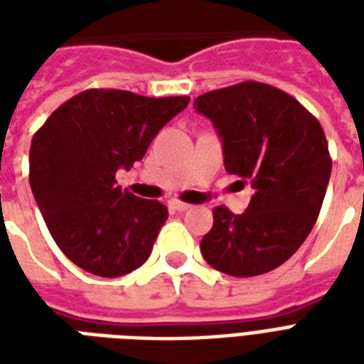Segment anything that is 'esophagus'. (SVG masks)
Listing matches in <instances>:
<instances>
[{
	"label": "esophagus",
	"instance_id": "34e87169",
	"mask_svg": "<svg viewBox=\"0 0 364 364\" xmlns=\"http://www.w3.org/2000/svg\"><path fill=\"white\" fill-rule=\"evenodd\" d=\"M191 205H187V203H183V200H177V198H173V200H169V208H173V210H179V213H183V210H187Z\"/></svg>",
	"mask_w": 364,
	"mask_h": 364
}]
</instances>
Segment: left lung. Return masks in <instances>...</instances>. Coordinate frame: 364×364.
<instances>
[{"label":"left lung","mask_w":364,"mask_h":364,"mask_svg":"<svg viewBox=\"0 0 364 364\" xmlns=\"http://www.w3.org/2000/svg\"><path fill=\"white\" fill-rule=\"evenodd\" d=\"M195 109L218 130L226 171L253 189L244 214L214 208L200 253L232 277L269 273L304 244L318 220L331 175L323 128L294 97L259 82L208 91Z\"/></svg>","instance_id":"obj_1"}]
</instances>
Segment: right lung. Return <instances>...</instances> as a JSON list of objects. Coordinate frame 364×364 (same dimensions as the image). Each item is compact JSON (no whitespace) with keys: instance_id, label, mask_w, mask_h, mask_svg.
I'll list each match as a JSON object with an SVG mask.
<instances>
[{"instance_id":"1","label":"right lung","mask_w":364,"mask_h":364,"mask_svg":"<svg viewBox=\"0 0 364 364\" xmlns=\"http://www.w3.org/2000/svg\"><path fill=\"white\" fill-rule=\"evenodd\" d=\"M189 97L87 90L38 128L28 181L50 236L68 259L97 277H120L150 257L167 208L117 185V169L144 158L154 136Z\"/></svg>"}]
</instances>
